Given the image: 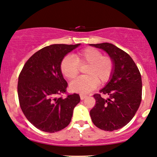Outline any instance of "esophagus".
<instances>
[{
  "mask_svg": "<svg viewBox=\"0 0 157 157\" xmlns=\"http://www.w3.org/2000/svg\"><path fill=\"white\" fill-rule=\"evenodd\" d=\"M86 97V95H83V94H80V98L81 100H83Z\"/></svg>",
  "mask_w": 157,
  "mask_h": 157,
  "instance_id": "obj_1",
  "label": "esophagus"
}]
</instances>
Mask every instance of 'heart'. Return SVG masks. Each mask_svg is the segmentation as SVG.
Wrapping results in <instances>:
<instances>
[{"mask_svg": "<svg viewBox=\"0 0 157 157\" xmlns=\"http://www.w3.org/2000/svg\"><path fill=\"white\" fill-rule=\"evenodd\" d=\"M85 76L79 77L71 83L72 91L86 94L93 91L98 82H108L114 71V61L110 56H103L100 51L94 48L83 49L75 54V58L66 56L60 65L61 71L66 78L72 80L79 72V66H86Z\"/></svg>", "mask_w": 157, "mask_h": 157, "instance_id": "obj_1", "label": "heart"}]
</instances>
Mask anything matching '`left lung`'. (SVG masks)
Returning a JSON list of instances; mask_svg holds the SVG:
<instances>
[{"instance_id": "obj_1", "label": "left lung", "mask_w": 157, "mask_h": 157, "mask_svg": "<svg viewBox=\"0 0 157 157\" xmlns=\"http://www.w3.org/2000/svg\"><path fill=\"white\" fill-rule=\"evenodd\" d=\"M108 53L114 61V71L106 86L95 94V106L90 111L96 126L104 131L119 129L126 126L138 110L141 101L142 81L141 74L132 57L109 43L90 44ZM108 95L104 99L101 94Z\"/></svg>"}]
</instances>
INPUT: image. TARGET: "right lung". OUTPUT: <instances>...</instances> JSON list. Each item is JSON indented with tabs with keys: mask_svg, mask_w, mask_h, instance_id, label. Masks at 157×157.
Returning <instances> with one entry per match:
<instances>
[{
	"mask_svg": "<svg viewBox=\"0 0 157 157\" xmlns=\"http://www.w3.org/2000/svg\"><path fill=\"white\" fill-rule=\"evenodd\" d=\"M76 45L53 44L38 51L26 61L19 74L18 95L21 110L33 125L53 133L70 124L74 107L80 101L77 94H66L68 83L60 65Z\"/></svg>",
	"mask_w": 157,
	"mask_h": 157,
	"instance_id": "right-lung-1",
	"label": "right lung"
}]
</instances>
